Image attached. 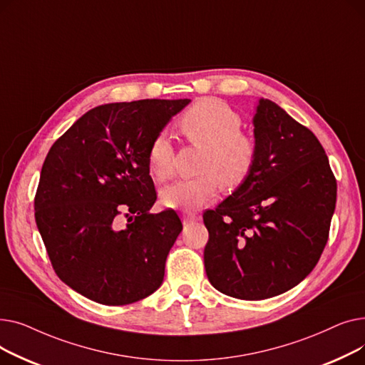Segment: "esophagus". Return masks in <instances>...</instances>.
Instances as JSON below:
<instances>
[{"label": "esophagus", "mask_w": 365, "mask_h": 365, "mask_svg": "<svg viewBox=\"0 0 365 365\" xmlns=\"http://www.w3.org/2000/svg\"><path fill=\"white\" fill-rule=\"evenodd\" d=\"M182 219H183V223H192V222H197L200 220V216L195 215V213H183L182 215Z\"/></svg>", "instance_id": "obj_1"}]
</instances>
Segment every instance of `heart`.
Returning a JSON list of instances; mask_svg holds the SVG:
<instances>
[{"label":"heart","instance_id":"1","mask_svg":"<svg viewBox=\"0 0 365 365\" xmlns=\"http://www.w3.org/2000/svg\"><path fill=\"white\" fill-rule=\"evenodd\" d=\"M241 127L240 115L219 99L198 101L185 112L180 130L190 143L205 148L200 165L204 175L167 186L161 192L165 207L192 212L217 197L219 180L232 189L247 179L256 161V143ZM173 157L170 138L160 133L148 148V165L157 180L171 178Z\"/></svg>","mask_w":365,"mask_h":365}]
</instances>
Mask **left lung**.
I'll return each instance as SVG.
<instances>
[{
    "label": "left lung",
    "mask_w": 365,
    "mask_h": 365,
    "mask_svg": "<svg viewBox=\"0 0 365 365\" xmlns=\"http://www.w3.org/2000/svg\"><path fill=\"white\" fill-rule=\"evenodd\" d=\"M256 161L247 179L204 213V266L216 290L242 300L289 292L308 277L329 240L337 183L315 134L260 99Z\"/></svg>",
    "instance_id": "1"
}]
</instances>
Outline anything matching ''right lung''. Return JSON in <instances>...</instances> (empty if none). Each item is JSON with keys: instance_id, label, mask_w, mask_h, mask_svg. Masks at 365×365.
<instances>
[{"instance_id": "add662e5", "label": "right lung", "mask_w": 365, "mask_h": 365, "mask_svg": "<svg viewBox=\"0 0 365 365\" xmlns=\"http://www.w3.org/2000/svg\"><path fill=\"white\" fill-rule=\"evenodd\" d=\"M189 102L96 106L50 148L35 222L54 272L76 293L120 306L160 289L182 222L175 210L150 213L157 192L148 148ZM121 214L125 227L118 223Z\"/></svg>"}]
</instances>
